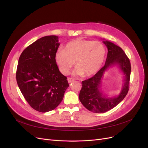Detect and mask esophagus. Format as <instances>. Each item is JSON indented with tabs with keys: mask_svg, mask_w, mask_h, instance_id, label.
<instances>
[{
	"mask_svg": "<svg viewBox=\"0 0 148 148\" xmlns=\"http://www.w3.org/2000/svg\"><path fill=\"white\" fill-rule=\"evenodd\" d=\"M73 81H75V79H73V78H68V82L69 83H71V82H73Z\"/></svg>",
	"mask_w": 148,
	"mask_h": 148,
	"instance_id": "obj_1",
	"label": "esophagus"
}]
</instances>
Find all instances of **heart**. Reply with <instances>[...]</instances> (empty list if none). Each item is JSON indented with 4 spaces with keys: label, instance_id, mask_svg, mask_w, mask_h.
<instances>
[{
    "label": "heart",
    "instance_id": "heart-1",
    "mask_svg": "<svg viewBox=\"0 0 148 148\" xmlns=\"http://www.w3.org/2000/svg\"><path fill=\"white\" fill-rule=\"evenodd\" d=\"M106 53V47L101 42L77 39L66 43L64 49H59L55 61L62 74H69L75 62L77 67L73 73L88 77L100 69Z\"/></svg>",
    "mask_w": 148,
    "mask_h": 148
}]
</instances>
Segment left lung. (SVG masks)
<instances>
[{"mask_svg":"<svg viewBox=\"0 0 148 148\" xmlns=\"http://www.w3.org/2000/svg\"><path fill=\"white\" fill-rule=\"evenodd\" d=\"M108 49L104 66L91 78L83 81L79 99L89 111L95 113H104L113 109L127 96L129 90L131 73V64L128 57L122 48L108 41H103ZM114 65L119 66L124 76V83L119 96L107 98L100 91L101 78L106 70Z\"/></svg>","mask_w":148,"mask_h":148,"instance_id":"left-lung-1","label":"left lung"}]
</instances>
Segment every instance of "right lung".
<instances>
[{
  "label": "right lung",
  "instance_id": "obj_1",
  "mask_svg": "<svg viewBox=\"0 0 148 148\" xmlns=\"http://www.w3.org/2000/svg\"><path fill=\"white\" fill-rule=\"evenodd\" d=\"M58 38L47 36L38 39L22 52L18 60V86L29 106L40 112L56 109L69 86L55 61Z\"/></svg>",
  "mask_w": 148,
  "mask_h": 148
}]
</instances>
